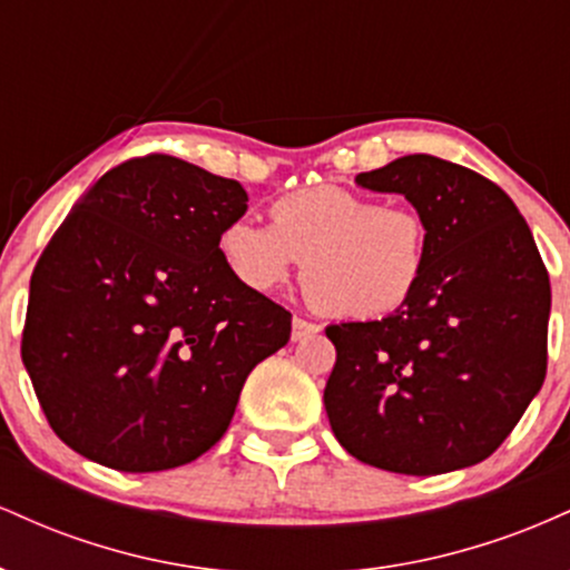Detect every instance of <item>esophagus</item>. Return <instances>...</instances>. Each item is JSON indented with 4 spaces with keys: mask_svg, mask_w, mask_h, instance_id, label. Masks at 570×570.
Here are the masks:
<instances>
[{
    "mask_svg": "<svg viewBox=\"0 0 570 570\" xmlns=\"http://www.w3.org/2000/svg\"><path fill=\"white\" fill-rule=\"evenodd\" d=\"M316 332H318V324L305 322V318H299V316L292 318V340H294V343L307 337V335H316Z\"/></svg>",
    "mask_w": 570,
    "mask_h": 570,
    "instance_id": "obj_1",
    "label": "esophagus"
}]
</instances>
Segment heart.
<instances>
[{
	"label": "heart",
	"instance_id": "obj_1",
	"mask_svg": "<svg viewBox=\"0 0 570 570\" xmlns=\"http://www.w3.org/2000/svg\"><path fill=\"white\" fill-rule=\"evenodd\" d=\"M217 246L246 289L273 292L303 257V281L324 311L381 318L407 303L426 276L429 225L410 206L316 185L273 200L271 225L227 222Z\"/></svg>",
	"mask_w": 570,
	"mask_h": 570
}]
</instances>
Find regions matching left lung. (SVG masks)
Segmentation results:
<instances>
[{"instance_id":"1","label":"left lung","mask_w":570,"mask_h":570,"mask_svg":"<svg viewBox=\"0 0 570 570\" xmlns=\"http://www.w3.org/2000/svg\"><path fill=\"white\" fill-rule=\"evenodd\" d=\"M356 185L421 212L429 265L391 316L326 326L337 351L330 426L385 472L474 466L512 434L547 375L552 294L531 227L499 185L434 155H404Z\"/></svg>"}]
</instances>
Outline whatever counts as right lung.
<instances>
[{"mask_svg":"<svg viewBox=\"0 0 570 570\" xmlns=\"http://www.w3.org/2000/svg\"><path fill=\"white\" fill-rule=\"evenodd\" d=\"M246 189L171 155L112 168L31 273L21 356L50 429L117 472H163L222 440L292 313L246 289L217 238Z\"/></svg>","mask_w":570,"mask_h":570,"instance_id":"right-lung-1","label":"right lung"}]
</instances>
